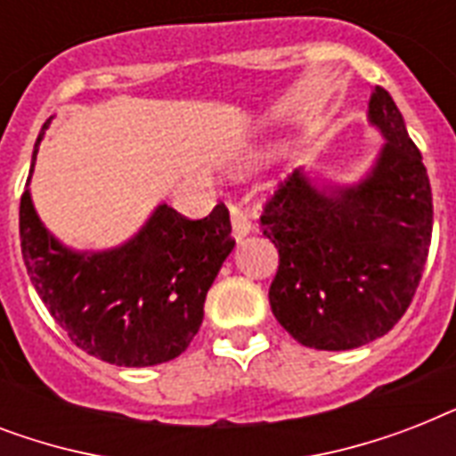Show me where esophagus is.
Instances as JSON below:
<instances>
[{"mask_svg":"<svg viewBox=\"0 0 456 456\" xmlns=\"http://www.w3.org/2000/svg\"><path fill=\"white\" fill-rule=\"evenodd\" d=\"M229 217H232V236H234L236 241L246 239L250 234V229H253V222H250L248 213L241 210V206L229 203Z\"/></svg>","mask_w":456,"mask_h":456,"instance_id":"1","label":"esophagus"}]
</instances>
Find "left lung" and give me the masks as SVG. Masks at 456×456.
<instances>
[{
	"instance_id": "obj_1",
	"label": "left lung",
	"mask_w": 456,
	"mask_h": 456,
	"mask_svg": "<svg viewBox=\"0 0 456 456\" xmlns=\"http://www.w3.org/2000/svg\"><path fill=\"white\" fill-rule=\"evenodd\" d=\"M369 123L386 144L360 184H314L293 170L260 215L279 250L272 312L314 350H353L386 336L410 307L428 257L431 182L383 87L369 96Z\"/></svg>"
}]
</instances>
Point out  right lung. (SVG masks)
Here are the masks:
<instances>
[{
    "label": "right lung",
    "mask_w": 456,
    "mask_h": 456,
    "mask_svg": "<svg viewBox=\"0 0 456 456\" xmlns=\"http://www.w3.org/2000/svg\"><path fill=\"white\" fill-rule=\"evenodd\" d=\"M18 224L25 270L49 314L80 350L118 367H153L184 353L203 322L208 289L234 248L224 203L203 220L163 203L139 234L102 253L56 241L28 189Z\"/></svg>",
    "instance_id": "obj_1"
}]
</instances>
